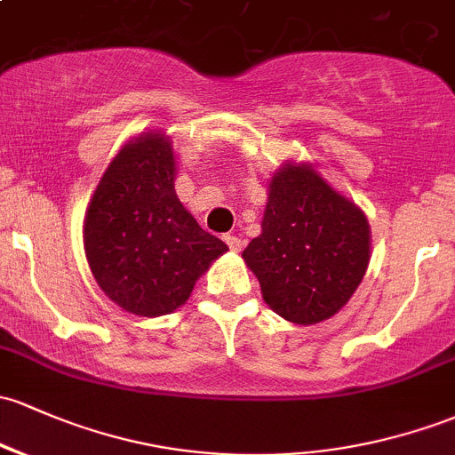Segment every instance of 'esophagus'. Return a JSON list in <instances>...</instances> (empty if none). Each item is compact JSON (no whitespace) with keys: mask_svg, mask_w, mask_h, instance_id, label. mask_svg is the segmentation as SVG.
Returning <instances> with one entry per match:
<instances>
[{"mask_svg":"<svg viewBox=\"0 0 455 455\" xmlns=\"http://www.w3.org/2000/svg\"><path fill=\"white\" fill-rule=\"evenodd\" d=\"M223 241L228 243V247L232 249V251H241L243 249V238L234 236V234H226V236H223Z\"/></svg>","mask_w":455,"mask_h":455,"instance_id":"esophagus-1","label":"esophagus"}]
</instances>
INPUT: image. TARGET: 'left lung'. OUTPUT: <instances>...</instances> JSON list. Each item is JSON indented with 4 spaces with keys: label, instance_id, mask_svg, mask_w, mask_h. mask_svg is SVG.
Returning <instances> with one entry per match:
<instances>
[{
    "label": "left lung",
    "instance_id": "obj_1",
    "mask_svg": "<svg viewBox=\"0 0 455 455\" xmlns=\"http://www.w3.org/2000/svg\"><path fill=\"white\" fill-rule=\"evenodd\" d=\"M369 258L364 212L312 164L286 163L273 175L262 232L243 251L273 312L297 325L330 319L360 286Z\"/></svg>",
    "mask_w": 455,
    "mask_h": 455
}]
</instances>
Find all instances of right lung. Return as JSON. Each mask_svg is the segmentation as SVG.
Segmentation results:
<instances>
[{"mask_svg": "<svg viewBox=\"0 0 455 455\" xmlns=\"http://www.w3.org/2000/svg\"><path fill=\"white\" fill-rule=\"evenodd\" d=\"M173 180L169 136L145 132L115 156L86 208L84 249L92 275L132 315L173 312L228 251L182 206Z\"/></svg>", "mask_w": 455, "mask_h": 455, "instance_id": "add662e5", "label": "right lung"}]
</instances>
